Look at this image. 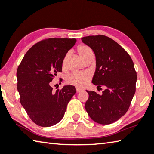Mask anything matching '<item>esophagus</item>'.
<instances>
[{"label":"esophagus","instance_id":"1","mask_svg":"<svg viewBox=\"0 0 154 154\" xmlns=\"http://www.w3.org/2000/svg\"><path fill=\"white\" fill-rule=\"evenodd\" d=\"M82 91H83L82 88H80L79 87H76V92L77 93H80V92H82Z\"/></svg>","mask_w":154,"mask_h":154}]
</instances>
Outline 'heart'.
I'll list each match as a JSON object with an SVG mask.
<instances>
[{"label": "heart", "mask_w": 154, "mask_h": 154, "mask_svg": "<svg viewBox=\"0 0 154 154\" xmlns=\"http://www.w3.org/2000/svg\"><path fill=\"white\" fill-rule=\"evenodd\" d=\"M78 53L83 60H85L88 56L93 55V52L91 48L87 45H81L78 47ZM68 54L64 57L62 61V67L65 68L67 64ZM91 79V74L88 72H72L66 78L67 84L75 86L78 87H84Z\"/></svg>", "instance_id": "1"}]
</instances>
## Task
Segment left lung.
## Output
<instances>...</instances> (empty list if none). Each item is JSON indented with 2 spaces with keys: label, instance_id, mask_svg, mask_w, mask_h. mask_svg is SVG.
<instances>
[{
  "label": "left lung",
  "instance_id": "left-lung-1",
  "mask_svg": "<svg viewBox=\"0 0 154 154\" xmlns=\"http://www.w3.org/2000/svg\"><path fill=\"white\" fill-rule=\"evenodd\" d=\"M95 55L96 70L92 83L100 88L102 95L86 91L88 99L85 109L93 121L109 125L128 111L135 93L137 72L130 55L120 45L103 35L82 38Z\"/></svg>",
  "mask_w": 154,
  "mask_h": 154
}]
</instances>
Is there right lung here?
Here are the masks:
<instances>
[{
  "label": "right lung",
  "instance_id": "add662e5",
  "mask_svg": "<svg viewBox=\"0 0 154 154\" xmlns=\"http://www.w3.org/2000/svg\"><path fill=\"white\" fill-rule=\"evenodd\" d=\"M75 42V38L42 40L29 48L18 67L20 103L37 125L48 127L57 124L76 93L75 87L69 85L53 92L50 83L62 71L64 57Z\"/></svg>",
  "mask_w": 154,
  "mask_h": 154
}]
</instances>
